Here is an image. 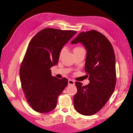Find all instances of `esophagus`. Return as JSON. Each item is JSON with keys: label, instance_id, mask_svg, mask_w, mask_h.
Listing matches in <instances>:
<instances>
[{"label": "esophagus", "instance_id": "obj_1", "mask_svg": "<svg viewBox=\"0 0 133 133\" xmlns=\"http://www.w3.org/2000/svg\"><path fill=\"white\" fill-rule=\"evenodd\" d=\"M68 85H75V82L70 79L68 80Z\"/></svg>", "mask_w": 133, "mask_h": 133}]
</instances>
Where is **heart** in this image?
I'll return each mask as SVG.
<instances>
[{
    "label": "heart",
    "instance_id": "1",
    "mask_svg": "<svg viewBox=\"0 0 133 133\" xmlns=\"http://www.w3.org/2000/svg\"><path fill=\"white\" fill-rule=\"evenodd\" d=\"M82 49V48H80V47H76V48H75V49H74V50H78V49ZM63 51H64V49H63L62 50L61 52H60V57H61V56L62 55V54H63Z\"/></svg>",
    "mask_w": 133,
    "mask_h": 133
}]
</instances>
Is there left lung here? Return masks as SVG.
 Segmentation results:
<instances>
[{
  "instance_id": "left-lung-1",
  "label": "left lung",
  "mask_w": 133,
  "mask_h": 133,
  "mask_svg": "<svg viewBox=\"0 0 133 133\" xmlns=\"http://www.w3.org/2000/svg\"><path fill=\"white\" fill-rule=\"evenodd\" d=\"M80 43L87 50L85 71L89 84L76 82L77 93L74 96L75 109L80 114L92 115L105 105L116 84L115 57L109 40L96 30L82 32L71 42Z\"/></svg>"
}]
</instances>
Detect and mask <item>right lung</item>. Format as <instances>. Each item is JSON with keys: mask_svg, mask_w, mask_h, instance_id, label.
Returning a JSON list of instances; mask_svg holds the SVG:
<instances>
[{"mask_svg": "<svg viewBox=\"0 0 133 133\" xmlns=\"http://www.w3.org/2000/svg\"><path fill=\"white\" fill-rule=\"evenodd\" d=\"M76 33L45 28L29 42L19 75L27 102L35 111L46 113L57 106L58 96L67 86L68 80L52 76L50 68L58 64L63 46Z\"/></svg>", "mask_w": 133, "mask_h": 133, "instance_id": "add662e5", "label": "right lung"}]
</instances>
